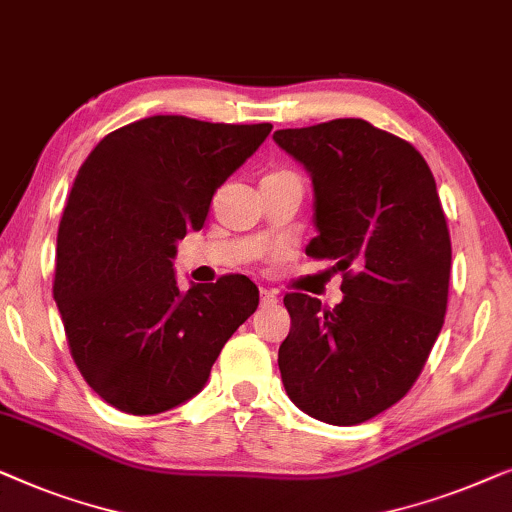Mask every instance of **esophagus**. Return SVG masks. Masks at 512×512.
<instances>
[{"label":"esophagus","mask_w":512,"mask_h":512,"mask_svg":"<svg viewBox=\"0 0 512 512\" xmlns=\"http://www.w3.org/2000/svg\"><path fill=\"white\" fill-rule=\"evenodd\" d=\"M259 294H262V306L278 304V294L273 292V290H266V287H262V290H259Z\"/></svg>","instance_id":"obj_1"}]
</instances>
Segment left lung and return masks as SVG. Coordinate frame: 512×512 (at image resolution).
<instances>
[{
	"label": "left lung",
	"instance_id": "1",
	"mask_svg": "<svg viewBox=\"0 0 512 512\" xmlns=\"http://www.w3.org/2000/svg\"><path fill=\"white\" fill-rule=\"evenodd\" d=\"M313 178L306 255L343 273V301L285 294L278 350L287 397L315 420L350 427L408 394L441 334L450 232L424 157L390 132L338 118L273 134Z\"/></svg>",
	"mask_w": 512,
	"mask_h": 512
}]
</instances>
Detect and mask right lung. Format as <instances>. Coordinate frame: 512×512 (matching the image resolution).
<instances>
[{"instance_id":"right-lung-1","label":"right lung","mask_w":512,"mask_h":512,"mask_svg":"<svg viewBox=\"0 0 512 512\" xmlns=\"http://www.w3.org/2000/svg\"><path fill=\"white\" fill-rule=\"evenodd\" d=\"M153 115L115 129L81 164L57 229L53 297L85 383L122 413L155 415L206 385L259 290L232 273L176 283V243L271 132Z\"/></svg>"}]
</instances>
